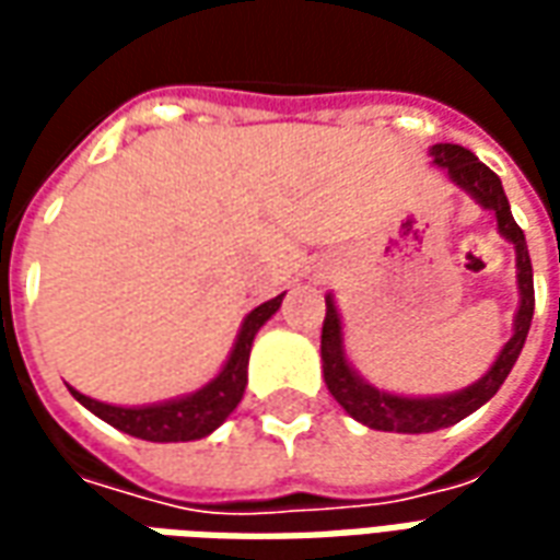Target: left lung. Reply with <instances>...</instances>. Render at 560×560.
<instances>
[{
    "label": "left lung",
    "mask_w": 560,
    "mask_h": 560,
    "mask_svg": "<svg viewBox=\"0 0 560 560\" xmlns=\"http://www.w3.org/2000/svg\"><path fill=\"white\" fill-rule=\"evenodd\" d=\"M429 159L434 167L446 171L450 183L462 188L477 207L492 212L498 221V233L513 245L518 308L513 315V336L504 341V348L498 351L494 363L486 369V375L477 377L468 387L444 393V396H401V393L377 389L353 369L348 351H345V324H341L339 305H336V296L327 293V317H324V332H320L324 381H327L332 399L339 401L353 420L363 422L369 429H377V432H438V429H446L482 408L501 389L506 375L513 372L518 353L525 348V339H528L530 317H534V269H530L528 245H525V233L510 212V200H506L501 179L470 149L456 147V143H434L429 147Z\"/></svg>",
    "instance_id": "1"
}]
</instances>
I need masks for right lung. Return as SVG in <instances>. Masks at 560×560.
Returning <instances> with one entry per match:
<instances>
[{
    "label": "right lung",
    "instance_id": "add662e5",
    "mask_svg": "<svg viewBox=\"0 0 560 560\" xmlns=\"http://www.w3.org/2000/svg\"><path fill=\"white\" fill-rule=\"evenodd\" d=\"M281 300H284V293L260 303L243 317L240 332L233 339V348L224 365L219 369V375L207 381L195 393H185V396H176V399L149 401V405H107V401L83 396L74 387L68 389L86 411L95 413L98 420L110 422L119 432L131 434V438L155 441V444L200 441V438L215 432L221 422L236 411V405H240L245 393V384H248V357H252L257 329L279 312Z\"/></svg>",
    "mask_w": 560,
    "mask_h": 560
}]
</instances>
